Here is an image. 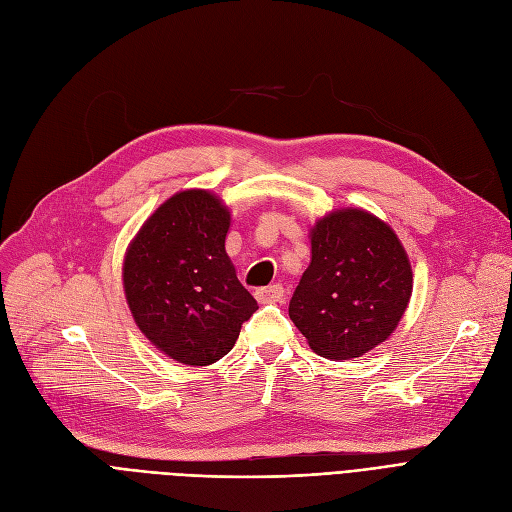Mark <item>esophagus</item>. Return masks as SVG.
<instances>
[{"mask_svg":"<svg viewBox=\"0 0 512 512\" xmlns=\"http://www.w3.org/2000/svg\"><path fill=\"white\" fill-rule=\"evenodd\" d=\"M257 301L261 304H278V301L285 299V287L282 285H270V287H263L255 291Z\"/></svg>","mask_w":512,"mask_h":512,"instance_id":"obj_1","label":"esophagus"}]
</instances>
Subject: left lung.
<instances>
[{
	"instance_id": "8db88e82",
	"label": "left lung",
	"mask_w": 512,
	"mask_h": 512,
	"mask_svg": "<svg viewBox=\"0 0 512 512\" xmlns=\"http://www.w3.org/2000/svg\"><path fill=\"white\" fill-rule=\"evenodd\" d=\"M312 259L289 316L310 348L333 361L363 356L394 333L413 272L392 227L363 208H337L310 230Z\"/></svg>"
}]
</instances>
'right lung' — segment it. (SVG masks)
<instances>
[{
  "label": "right lung",
  "instance_id": "add662e5",
  "mask_svg": "<svg viewBox=\"0 0 512 512\" xmlns=\"http://www.w3.org/2000/svg\"><path fill=\"white\" fill-rule=\"evenodd\" d=\"M230 223L217 194L183 189L147 217L124 255V295L137 327L187 367L217 363L257 310L225 253Z\"/></svg>",
  "mask_w": 512,
  "mask_h": 512
}]
</instances>
